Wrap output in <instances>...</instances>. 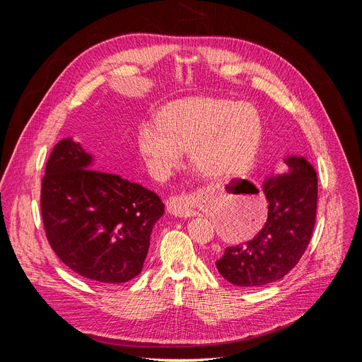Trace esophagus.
Masks as SVG:
<instances>
[{
	"mask_svg": "<svg viewBox=\"0 0 362 362\" xmlns=\"http://www.w3.org/2000/svg\"><path fill=\"white\" fill-rule=\"evenodd\" d=\"M167 211L176 217H191L195 216V210L183 195H175L167 201Z\"/></svg>",
	"mask_w": 362,
	"mask_h": 362,
	"instance_id": "1",
	"label": "esophagus"
}]
</instances>
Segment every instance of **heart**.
Instances as JSON below:
<instances>
[{
	"label": "heart",
	"instance_id": "1",
	"mask_svg": "<svg viewBox=\"0 0 362 362\" xmlns=\"http://www.w3.org/2000/svg\"><path fill=\"white\" fill-rule=\"evenodd\" d=\"M262 136L258 111L246 103L195 98L165 108L139 126L138 144L156 175L165 176L189 149L192 165L208 179H230L254 163Z\"/></svg>",
	"mask_w": 362,
	"mask_h": 362
}]
</instances>
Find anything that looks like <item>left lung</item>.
Wrapping results in <instances>:
<instances>
[{"mask_svg":"<svg viewBox=\"0 0 362 362\" xmlns=\"http://www.w3.org/2000/svg\"><path fill=\"white\" fill-rule=\"evenodd\" d=\"M288 170L264 182L269 216L254 239L227 246L218 273L240 288H257L286 276L305 252L317 217L318 179L302 157L284 160Z\"/></svg>","mask_w":362,"mask_h":362,"instance_id":"obj_1","label":"left lung"}]
</instances>
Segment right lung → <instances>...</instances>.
<instances>
[{
    "mask_svg": "<svg viewBox=\"0 0 362 362\" xmlns=\"http://www.w3.org/2000/svg\"><path fill=\"white\" fill-rule=\"evenodd\" d=\"M70 138L57 144L41 187V214L52 251L70 270L98 283L136 277L164 204L149 189L110 171Z\"/></svg>",
    "mask_w": 362,
    "mask_h": 362,
    "instance_id": "right-lung-1",
    "label": "right lung"
}]
</instances>
